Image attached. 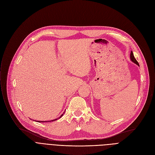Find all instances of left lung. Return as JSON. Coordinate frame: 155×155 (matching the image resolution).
Instances as JSON below:
<instances>
[{
  "label": "left lung",
  "instance_id": "left-lung-1",
  "mask_svg": "<svg viewBox=\"0 0 155 155\" xmlns=\"http://www.w3.org/2000/svg\"><path fill=\"white\" fill-rule=\"evenodd\" d=\"M130 59H131V60L133 63H134L135 64H136L137 65V66L140 67V64H139V63H138V62L137 61V60H136V58H134L133 53L132 51H131V54H130Z\"/></svg>",
  "mask_w": 155,
  "mask_h": 155
}]
</instances>
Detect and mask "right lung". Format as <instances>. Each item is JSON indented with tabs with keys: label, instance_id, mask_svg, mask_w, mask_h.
Listing matches in <instances>:
<instances>
[{
	"label": "right lung",
	"instance_id": "obj_1",
	"mask_svg": "<svg viewBox=\"0 0 155 155\" xmlns=\"http://www.w3.org/2000/svg\"><path fill=\"white\" fill-rule=\"evenodd\" d=\"M64 111H65V110H64ZM64 113H63V114H64ZM63 114L61 115V116H60L58 119H60V117H61L63 116ZM57 119H54V120H50V121H49V120H48V121H40V120H39V121H37V122H39V123H44V122H46V123H48V122H51V121H53V120H57Z\"/></svg>",
	"mask_w": 155,
	"mask_h": 155
}]
</instances>
